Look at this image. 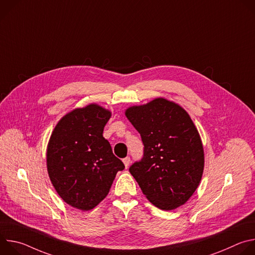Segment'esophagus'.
<instances>
[{
  "instance_id": "1",
  "label": "esophagus",
  "mask_w": 255,
  "mask_h": 255,
  "mask_svg": "<svg viewBox=\"0 0 255 255\" xmlns=\"http://www.w3.org/2000/svg\"><path fill=\"white\" fill-rule=\"evenodd\" d=\"M130 161H131V160H130V157H129V156H127V157L123 158V162H124V164H125V167H126V168L129 166Z\"/></svg>"
}]
</instances>
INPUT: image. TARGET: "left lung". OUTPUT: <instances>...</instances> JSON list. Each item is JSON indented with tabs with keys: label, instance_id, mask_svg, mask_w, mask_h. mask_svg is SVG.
Returning <instances> with one entry per match:
<instances>
[{
	"label": "left lung",
	"instance_id": "left-lung-1",
	"mask_svg": "<svg viewBox=\"0 0 255 255\" xmlns=\"http://www.w3.org/2000/svg\"><path fill=\"white\" fill-rule=\"evenodd\" d=\"M141 136L143 156L129 171L155 207L169 211L184 205L197 190L204 170V149L189 114L158 98L125 113Z\"/></svg>",
	"mask_w": 255,
	"mask_h": 255
}]
</instances>
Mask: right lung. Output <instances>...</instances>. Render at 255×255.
Here are the masks:
<instances>
[{
	"instance_id": "right-lung-1",
	"label": "right lung",
	"mask_w": 255,
	"mask_h": 255,
	"mask_svg": "<svg viewBox=\"0 0 255 255\" xmlns=\"http://www.w3.org/2000/svg\"><path fill=\"white\" fill-rule=\"evenodd\" d=\"M111 112L91 104L66 114L55 126L47 148V170L60 198L89 211L103 201L124 163L103 137Z\"/></svg>"
}]
</instances>
